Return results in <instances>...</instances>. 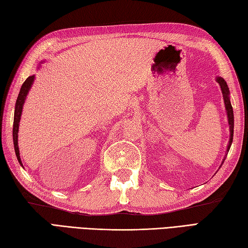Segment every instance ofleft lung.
<instances>
[{"label": "left lung", "instance_id": "8db88e82", "mask_svg": "<svg viewBox=\"0 0 248 248\" xmlns=\"http://www.w3.org/2000/svg\"><path fill=\"white\" fill-rule=\"evenodd\" d=\"M217 81L220 86V91H222V93H223L226 110H227V115H228V123H229V128H230V140H229L227 151H229L230 146H231V144H232V140H233V123H234V120H233V109H232V107H231V103H230V100H229V88L227 86V84H226V82H225L223 78H219V77L217 78ZM225 159H226V156H225ZM225 159L223 160V163H224ZM223 163H222V164H223Z\"/></svg>", "mask_w": 248, "mask_h": 248}]
</instances>
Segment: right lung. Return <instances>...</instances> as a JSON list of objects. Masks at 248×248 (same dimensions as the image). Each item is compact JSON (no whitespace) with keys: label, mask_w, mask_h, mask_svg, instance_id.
Segmentation results:
<instances>
[{"label":"right lung","mask_w":248,"mask_h":248,"mask_svg":"<svg viewBox=\"0 0 248 248\" xmlns=\"http://www.w3.org/2000/svg\"><path fill=\"white\" fill-rule=\"evenodd\" d=\"M34 76L29 77L24 83L21 86L20 93L18 94L17 98V102H16V107H15V117H14V128H13V139H14V146H15V152L16 155H17V159L19 163L22 165L20 159V154H19V146H18V131H19V123H20V118H21V113H22V108L25 101L26 94H28L30 88L31 86V84L34 82Z\"/></svg>","instance_id":"1"}]
</instances>
